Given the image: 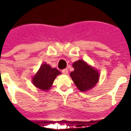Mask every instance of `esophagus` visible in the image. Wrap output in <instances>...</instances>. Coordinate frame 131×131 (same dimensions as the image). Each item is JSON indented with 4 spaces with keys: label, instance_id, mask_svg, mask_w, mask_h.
<instances>
[{
    "label": "esophagus",
    "instance_id": "34e87169",
    "mask_svg": "<svg viewBox=\"0 0 131 131\" xmlns=\"http://www.w3.org/2000/svg\"><path fill=\"white\" fill-rule=\"evenodd\" d=\"M62 72L64 74H68V73H69V70L67 69H63L62 71Z\"/></svg>",
    "mask_w": 131,
    "mask_h": 131
}]
</instances>
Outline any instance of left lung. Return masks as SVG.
I'll return each instance as SVG.
<instances>
[{
	"instance_id": "left-lung-1",
	"label": "left lung",
	"mask_w": 131,
	"mask_h": 131,
	"mask_svg": "<svg viewBox=\"0 0 131 131\" xmlns=\"http://www.w3.org/2000/svg\"><path fill=\"white\" fill-rule=\"evenodd\" d=\"M73 67L74 71L70 73V76L80 91L85 92L95 86L99 78L96 70L82 60L74 62Z\"/></svg>"
}]
</instances>
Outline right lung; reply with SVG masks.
<instances>
[{
  "instance_id": "right-lung-1",
  "label": "right lung",
  "mask_w": 131,
  "mask_h": 131,
  "mask_svg": "<svg viewBox=\"0 0 131 131\" xmlns=\"http://www.w3.org/2000/svg\"><path fill=\"white\" fill-rule=\"evenodd\" d=\"M60 72L55 68H51L49 64H43L36 73L32 82L35 86L42 90H47L51 88L56 76Z\"/></svg>"
}]
</instances>
